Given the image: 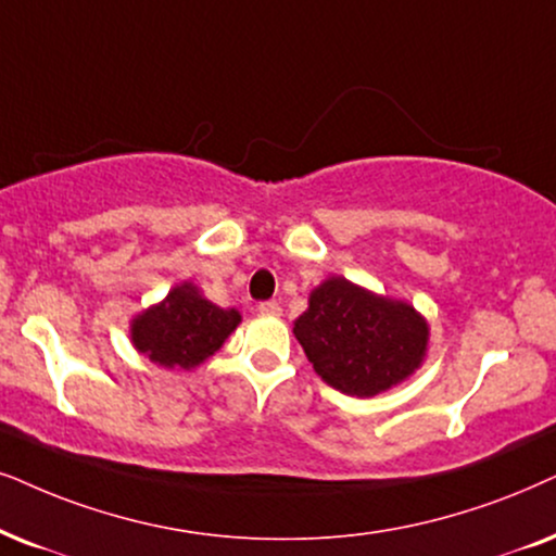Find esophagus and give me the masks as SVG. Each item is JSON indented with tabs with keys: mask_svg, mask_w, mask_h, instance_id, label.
Listing matches in <instances>:
<instances>
[{
	"mask_svg": "<svg viewBox=\"0 0 556 556\" xmlns=\"http://www.w3.org/2000/svg\"><path fill=\"white\" fill-rule=\"evenodd\" d=\"M257 312L265 314V316H280V312H283V308H280L278 301H263V304L257 306Z\"/></svg>",
	"mask_w": 556,
	"mask_h": 556,
	"instance_id": "obj_1",
	"label": "esophagus"
}]
</instances>
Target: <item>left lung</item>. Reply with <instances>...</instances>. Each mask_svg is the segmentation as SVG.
Here are the masks:
<instances>
[{"mask_svg": "<svg viewBox=\"0 0 556 556\" xmlns=\"http://www.w3.org/2000/svg\"><path fill=\"white\" fill-rule=\"evenodd\" d=\"M293 334L324 383L372 399L408 380L429 352V321L414 304L329 276L308 293Z\"/></svg>", "mask_w": 556, "mask_h": 556, "instance_id": "left-lung-1", "label": "left lung"}]
</instances>
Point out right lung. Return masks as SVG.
I'll return each mask as SVG.
<instances>
[{
    "mask_svg": "<svg viewBox=\"0 0 556 556\" xmlns=\"http://www.w3.org/2000/svg\"><path fill=\"white\" fill-rule=\"evenodd\" d=\"M240 321L237 308L212 304L199 286L184 280L129 319V342L157 367L189 372L222 350Z\"/></svg>",
    "mask_w": 556,
    "mask_h": 556,
    "instance_id": "1",
    "label": "right lung"
}]
</instances>
